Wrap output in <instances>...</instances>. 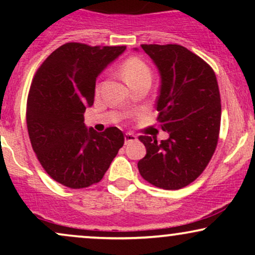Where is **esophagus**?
Segmentation results:
<instances>
[{"label":"esophagus","mask_w":255,"mask_h":255,"mask_svg":"<svg viewBox=\"0 0 255 255\" xmlns=\"http://www.w3.org/2000/svg\"><path fill=\"white\" fill-rule=\"evenodd\" d=\"M136 136L133 133H126L125 134V142L126 144H129L131 141H135Z\"/></svg>","instance_id":"obj_1"}]
</instances>
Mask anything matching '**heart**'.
<instances>
[{
  "label": "heart",
  "mask_w": 255,
  "mask_h": 255,
  "mask_svg": "<svg viewBox=\"0 0 255 255\" xmlns=\"http://www.w3.org/2000/svg\"><path fill=\"white\" fill-rule=\"evenodd\" d=\"M122 77L128 86L142 80H151V71L144 61L137 57H130L121 67Z\"/></svg>",
  "instance_id": "heart-1"
}]
</instances>
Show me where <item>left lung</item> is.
<instances>
[{
  "label": "left lung",
  "mask_w": 255,
  "mask_h": 255,
  "mask_svg": "<svg viewBox=\"0 0 255 255\" xmlns=\"http://www.w3.org/2000/svg\"><path fill=\"white\" fill-rule=\"evenodd\" d=\"M141 48L159 73L156 109L169 137L157 142L151 136H140L146 156L137 162V169L153 186L180 189L205 170L217 146L221 126L217 79L209 64L184 46L144 44Z\"/></svg>",
  "instance_id": "left-lung-1"
}]
</instances>
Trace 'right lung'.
Returning <instances> with one entry per match:
<instances>
[{
    "instance_id": "add662e5",
    "label": "right lung",
    "mask_w": 255,
    "mask_h": 255,
    "mask_svg": "<svg viewBox=\"0 0 255 255\" xmlns=\"http://www.w3.org/2000/svg\"><path fill=\"white\" fill-rule=\"evenodd\" d=\"M126 46L67 43L38 68L27 99L28 135L44 170L69 188L97 183L124 146L118 127L97 133L84 124L93 105L98 75Z\"/></svg>"
}]
</instances>
